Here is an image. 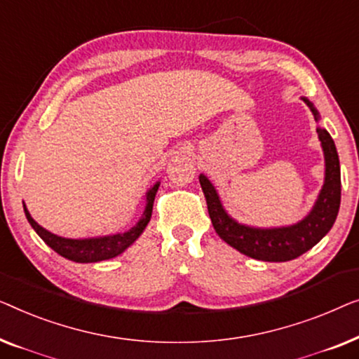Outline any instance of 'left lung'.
Here are the masks:
<instances>
[{
  "label": "left lung",
  "mask_w": 359,
  "mask_h": 359,
  "mask_svg": "<svg viewBox=\"0 0 359 359\" xmlns=\"http://www.w3.org/2000/svg\"><path fill=\"white\" fill-rule=\"evenodd\" d=\"M302 100L309 105L314 118L319 120L312 102L306 97ZM319 140L324 149L325 158V179L319 196H317L311 213L301 219L299 223L281 228H252V226L239 224L236 219L226 213L219 195L213 184L200 174V185L203 190L208 213L215 231L224 242L239 250L241 254L252 259L264 262H287L312 249L335 223L341 198V180H340V161L329 131L317 128Z\"/></svg>",
  "instance_id": "left-lung-1"
}]
</instances>
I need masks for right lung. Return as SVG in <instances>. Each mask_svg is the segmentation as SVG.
<instances>
[{
  "label": "right lung",
  "mask_w": 359,
  "mask_h": 359,
  "mask_svg": "<svg viewBox=\"0 0 359 359\" xmlns=\"http://www.w3.org/2000/svg\"><path fill=\"white\" fill-rule=\"evenodd\" d=\"M159 189V182L154 184L146 194V206L143 211V216L136 223L133 228L122 232V234H112V236H102V237H89V239H67V237H60L57 234L43 229L42 226L34 221L32 216L24 205V213L29 224L32 226L34 231L37 232L45 244L60 254L65 259L78 262V264H94V262L109 260L122 254L125 249L133 244V242L141 236L151 219V213H153V203L156 191Z\"/></svg>",
  "instance_id": "right-lung-1"
}]
</instances>
